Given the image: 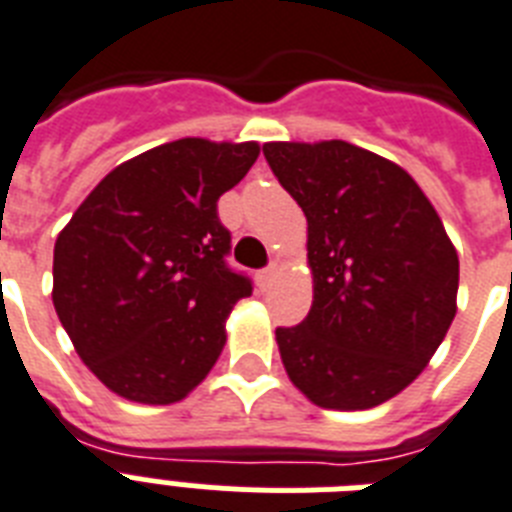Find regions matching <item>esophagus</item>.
Instances as JSON below:
<instances>
[{
    "label": "esophagus",
    "mask_w": 512,
    "mask_h": 512,
    "mask_svg": "<svg viewBox=\"0 0 512 512\" xmlns=\"http://www.w3.org/2000/svg\"><path fill=\"white\" fill-rule=\"evenodd\" d=\"M273 276H276V265H268V268L257 273V281H260V286H268Z\"/></svg>",
    "instance_id": "1"
}]
</instances>
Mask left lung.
<instances>
[{
	"instance_id": "left-lung-1",
	"label": "left lung",
	"mask_w": 512,
	"mask_h": 512,
	"mask_svg": "<svg viewBox=\"0 0 512 512\" xmlns=\"http://www.w3.org/2000/svg\"><path fill=\"white\" fill-rule=\"evenodd\" d=\"M265 160L307 218L313 307L276 328L292 384L326 410L392 400L458 313V252L397 162L350 141H268Z\"/></svg>"
}]
</instances>
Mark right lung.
Wrapping results in <instances>:
<instances>
[{"mask_svg":"<svg viewBox=\"0 0 512 512\" xmlns=\"http://www.w3.org/2000/svg\"><path fill=\"white\" fill-rule=\"evenodd\" d=\"M257 141H168L110 170L54 242L52 302L78 357L123 400L173 405L210 373L252 281L226 265L218 199Z\"/></svg>","mask_w":512,"mask_h":512,"instance_id":"right-lung-1","label":"right lung"}]
</instances>
